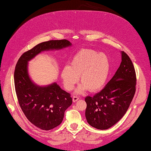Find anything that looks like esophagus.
<instances>
[{"label": "esophagus", "mask_w": 151, "mask_h": 151, "mask_svg": "<svg viewBox=\"0 0 151 151\" xmlns=\"http://www.w3.org/2000/svg\"><path fill=\"white\" fill-rule=\"evenodd\" d=\"M79 99V97H77V96H73V98H72L73 102H76V101H77V100H78Z\"/></svg>", "instance_id": "1"}]
</instances>
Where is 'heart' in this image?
I'll use <instances>...</instances> for the list:
<instances>
[{
    "instance_id": "obj_1",
    "label": "heart",
    "mask_w": 151,
    "mask_h": 151,
    "mask_svg": "<svg viewBox=\"0 0 151 151\" xmlns=\"http://www.w3.org/2000/svg\"><path fill=\"white\" fill-rule=\"evenodd\" d=\"M110 70V63L107 55L89 49H82L72 57L69 65L61 71V78L67 91H71L78 83H82L76 91L82 94L88 89L96 92L106 83Z\"/></svg>"
}]
</instances>
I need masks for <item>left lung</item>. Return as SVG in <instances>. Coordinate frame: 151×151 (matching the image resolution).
Instances as JSON below:
<instances>
[{"mask_svg": "<svg viewBox=\"0 0 151 151\" xmlns=\"http://www.w3.org/2000/svg\"><path fill=\"white\" fill-rule=\"evenodd\" d=\"M122 62L106 86L93 97L87 96L88 123L99 130L111 127L124 116L135 93L136 74L128 55L122 52Z\"/></svg>", "mask_w": 151, "mask_h": 151, "instance_id": "1", "label": "left lung"}]
</instances>
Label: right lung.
<instances>
[{"instance_id":"add662e5","label":"right lung","mask_w":151,"mask_h":151,"mask_svg":"<svg viewBox=\"0 0 151 151\" xmlns=\"http://www.w3.org/2000/svg\"><path fill=\"white\" fill-rule=\"evenodd\" d=\"M71 45L67 40L41 43L24 52L16 63L14 77L18 102L27 119L42 130H50L60 125L72 99L70 94L56 83L46 86L35 84L28 74V63L42 52L61 50Z\"/></svg>"}]
</instances>
